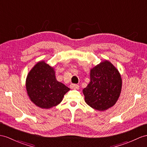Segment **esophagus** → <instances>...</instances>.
I'll list each match as a JSON object with an SVG mask.
<instances>
[{"instance_id":"34e87169","label":"esophagus","mask_w":147,"mask_h":147,"mask_svg":"<svg viewBox=\"0 0 147 147\" xmlns=\"http://www.w3.org/2000/svg\"><path fill=\"white\" fill-rule=\"evenodd\" d=\"M70 87L71 89H74V90H76V89H78V87H79V86H78V85H77V84H71V85H70Z\"/></svg>"}]
</instances>
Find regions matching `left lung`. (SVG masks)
I'll list each match as a JSON object with an SVG mask.
<instances>
[{"mask_svg": "<svg viewBox=\"0 0 147 147\" xmlns=\"http://www.w3.org/2000/svg\"><path fill=\"white\" fill-rule=\"evenodd\" d=\"M90 76V83L83 89L85 102L99 111L113 107L121 90L122 80L119 70L105 60L92 68Z\"/></svg>", "mask_w": 147, "mask_h": 147, "instance_id": "8db88e82", "label": "left lung"}]
</instances>
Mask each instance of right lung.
I'll return each mask as SVG.
<instances>
[{
    "instance_id": "add662e5",
    "label": "right lung",
    "mask_w": 147,
    "mask_h": 147,
    "mask_svg": "<svg viewBox=\"0 0 147 147\" xmlns=\"http://www.w3.org/2000/svg\"><path fill=\"white\" fill-rule=\"evenodd\" d=\"M26 90L35 105L48 109L59 105L70 88L57 80L53 67L40 61L27 75Z\"/></svg>"
}]
</instances>
